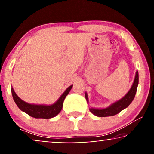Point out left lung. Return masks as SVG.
Segmentation results:
<instances>
[{"label": "left lung", "mask_w": 154, "mask_h": 154, "mask_svg": "<svg viewBox=\"0 0 154 154\" xmlns=\"http://www.w3.org/2000/svg\"><path fill=\"white\" fill-rule=\"evenodd\" d=\"M139 83V75H138V71L136 72L135 78H134V83L132 84V88H130L129 92L125 94V96L118 101V102L113 103V104H111L110 106H109L108 108L104 109H97L91 108L90 109V112H92L93 114H94L97 116L99 117H106V116H112L117 113L121 112L122 110H123L124 109L127 108V107L130 104V103L132 102V100H134V96H135L137 89ZM85 98L87 101L88 100V96L87 94L85 93Z\"/></svg>", "instance_id": "left-lung-1"}]
</instances>
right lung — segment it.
<instances>
[{"mask_svg":"<svg viewBox=\"0 0 154 154\" xmlns=\"http://www.w3.org/2000/svg\"><path fill=\"white\" fill-rule=\"evenodd\" d=\"M73 85L69 86L67 88L62 95L60 97V99L54 103V104L50 106H45V105H35L30 104L28 103L24 102L21 100L19 97L14 92L13 88H12V94L13 97V100L20 110L24 111L27 114L31 117L35 118V119H50V118L54 117L58 114L62 110L63 106V102L65 97H66L69 92H70Z\"/></svg>","mask_w":154,"mask_h":154,"instance_id":"add662e5","label":"right lung"}]
</instances>
